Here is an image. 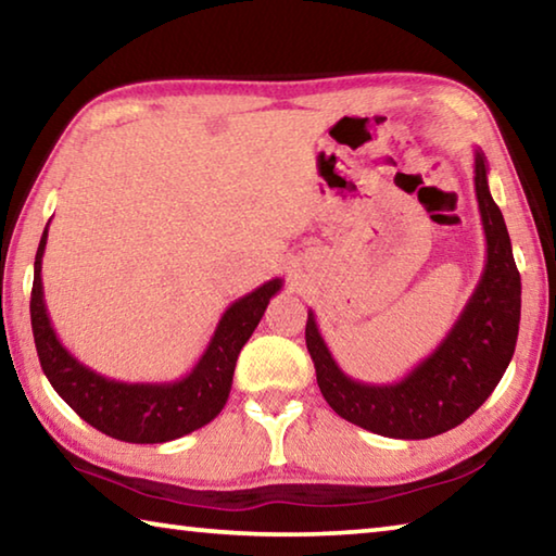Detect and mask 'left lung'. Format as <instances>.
<instances>
[{
    "instance_id": "8db88e82",
    "label": "left lung",
    "mask_w": 556,
    "mask_h": 556,
    "mask_svg": "<svg viewBox=\"0 0 556 556\" xmlns=\"http://www.w3.org/2000/svg\"><path fill=\"white\" fill-rule=\"evenodd\" d=\"M473 181L485 232V267L464 312L434 351L402 380L368 384L341 370L308 308L306 348L331 409L372 434L429 439L458 427L491 397L513 361L520 331V271L510 235L488 188V162L476 149Z\"/></svg>"
}]
</instances>
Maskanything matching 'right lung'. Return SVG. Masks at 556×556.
Listing matches in <instances>:
<instances>
[{"label":"right lung","instance_id":"add662e5","mask_svg":"<svg viewBox=\"0 0 556 556\" xmlns=\"http://www.w3.org/2000/svg\"><path fill=\"white\" fill-rule=\"evenodd\" d=\"M49 225L41 235L34 262L31 328L41 368L61 400L112 439L129 444H164L201 429L218 417L230 397L235 363L250 341L269 299L279 294L285 279L275 277L225 308L218 326L191 372L172 382H122L83 365L55 336L43 301L41 262Z\"/></svg>","mask_w":556,"mask_h":556}]
</instances>
